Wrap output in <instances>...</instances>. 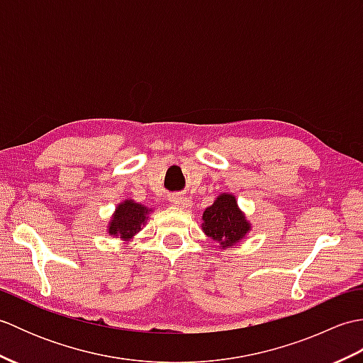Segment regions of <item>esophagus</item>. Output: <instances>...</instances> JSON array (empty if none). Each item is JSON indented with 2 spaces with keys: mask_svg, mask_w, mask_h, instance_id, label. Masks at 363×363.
<instances>
[{
  "mask_svg": "<svg viewBox=\"0 0 363 363\" xmlns=\"http://www.w3.org/2000/svg\"><path fill=\"white\" fill-rule=\"evenodd\" d=\"M172 203L174 207H181V209H189L191 207V201L189 198H184V196H174L172 199Z\"/></svg>",
  "mask_w": 363,
  "mask_h": 363,
  "instance_id": "1",
  "label": "esophagus"
}]
</instances>
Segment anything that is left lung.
<instances>
[{"mask_svg": "<svg viewBox=\"0 0 363 363\" xmlns=\"http://www.w3.org/2000/svg\"><path fill=\"white\" fill-rule=\"evenodd\" d=\"M203 230L217 242L218 248H230L248 234L250 223L238 209L235 196L221 194L203 213Z\"/></svg>", "mask_w": 363, "mask_h": 363, "instance_id": "obj_1", "label": "left lung"}]
</instances>
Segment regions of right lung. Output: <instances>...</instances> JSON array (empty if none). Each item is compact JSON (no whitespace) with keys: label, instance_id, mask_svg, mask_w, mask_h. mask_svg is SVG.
Masks as SVG:
<instances>
[{"label":"right lung","instance_id":"1","mask_svg":"<svg viewBox=\"0 0 363 363\" xmlns=\"http://www.w3.org/2000/svg\"><path fill=\"white\" fill-rule=\"evenodd\" d=\"M148 207L138 204L133 199H126L118 204L109 223V234L118 235L123 240L133 238L148 220Z\"/></svg>","mask_w":363,"mask_h":363}]
</instances>
